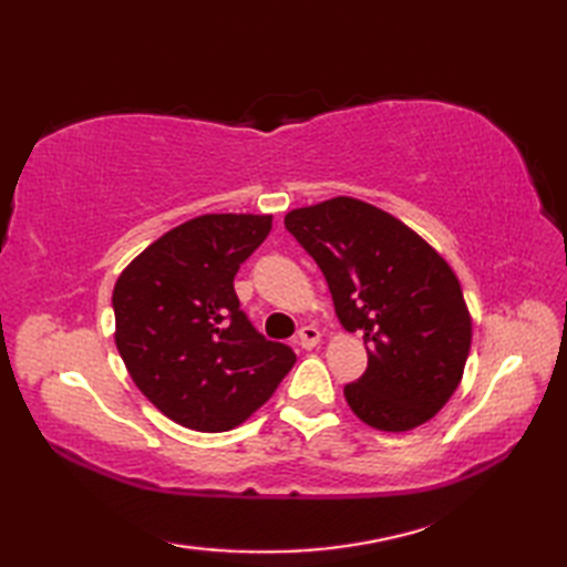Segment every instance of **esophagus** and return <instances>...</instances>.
I'll use <instances>...</instances> for the list:
<instances>
[{
	"mask_svg": "<svg viewBox=\"0 0 567 567\" xmlns=\"http://www.w3.org/2000/svg\"><path fill=\"white\" fill-rule=\"evenodd\" d=\"M321 341V333L315 327H302L297 331V346L302 348H315Z\"/></svg>",
	"mask_w": 567,
	"mask_h": 567,
	"instance_id": "obj_1",
	"label": "esophagus"
}]
</instances>
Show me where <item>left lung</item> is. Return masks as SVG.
I'll return each instance as SVG.
<instances>
[{"label": "left lung", "mask_w": 567, "mask_h": 567, "mask_svg": "<svg viewBox=\"0 0 567 567\" xmlns=\"http://www.w3.org/2000/svg\"><path fill=\"white\" fill-rule=\"evenodd\" d=\"M285 228L327 277L336 317L363 333L368 368L346 384L368 426L409 431L451 400L473 339L457 277L392 214L351 197L292 209Z\"/></svg>", "instance_id": "left-lung-1"}]
</instances>
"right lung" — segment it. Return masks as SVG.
I'll list each match as a JSON object with an SVG mask.
<instances>
[{
  "label": "right lung",
  "instance_id": "right-lung-1",
  "mask_svg": "<svg viewBox=\"0 0 567 567\" xmlns=\"http://www.w3.org/2000/svg\"><path fill=\"white\" fill-rule=\"evenodd\" d=\"M272 216L204 214L151 244L112 295L116 348L136 388L177 424L228 431L270 400L290 346L252 327L234 277Z\"/></svg>",
  "mask_w": 567,
  "mask_h": 567
}]
</instances>
